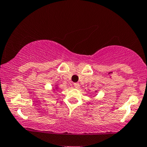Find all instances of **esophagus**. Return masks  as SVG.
Masks as SVG:
<instances>
[{"instance_id":"34e87169","label":"esophagus","mask_w":147,"mask_h":147,"mask_svg":"<svg viewBox=\"0 0 147 147\" xmlns=\"http://www.w3.org/2000/svg\"><path fill=\"white\" fill-rule=\"evenodd\" d=\"M74 86H75V88H77V89H78V88L80 87V84H79V83H74Z\"/></svg>"}]
</instances>
